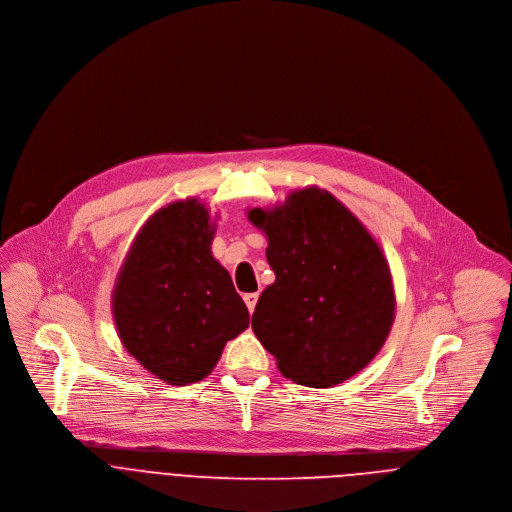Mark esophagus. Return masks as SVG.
<instances>
[{"instance_id":"34e87169","label":"esophagus","mask_w":512,"mask_h":512,"mask_svg":"<svg viewBox=\"0 0 512 512\" xmlns=\"http://www.w3.org/2000/svg\"><path fill=\"white\" fill-rule=\"evenodd\" d=\"M243 300H245V304H247L249 312L253 314L255 306H257V300H259V294H245V296H243Z\"/></svg>"}]
</instances>
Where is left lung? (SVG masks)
Masks as SVG:
<instances>
[{
	"label": "left lung",
	"instance_id": "1",
	"mask_svg": "<svg viewBox=\"0 0 512 512\" xmlns=\"http://www.w3.org/2000/svg\"><path fill=\"white\" fill-rule=\"evenodd\" d=\"M267 237L275 281L263 289L251 328L283 377L334 387L377 356L395 320L389 263L358 218L328 190L291 192L251 208Z\"/></svg>",
	"mask_w": 512,
	"mask_h": 512
}]
</instances>
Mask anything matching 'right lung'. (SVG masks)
Wrapping results in <instances>:
<instances>
[{
  "label": "right lung",
  "mask_w": 512,
  "mask_h": 512,
  "mask_svg": "<svg viewBox=\"0 0 512 512\" xmlns=\"http://www.w3.org/2000/svg\"><path fill=\"white\" fill-rule=\"evenodd\" d=\"M214 223L196 198L160 208L137 233L113 289L127 352L158 379L190 385L210 375L249 310L210 245Z\"/></svg>",
  "instance_id": "1"
}]
</instances>
